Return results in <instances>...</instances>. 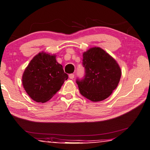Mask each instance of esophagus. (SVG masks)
Instances as JSON below:
<instances>
[{"instance_id":"esophagus-1","label":"esophagus","mask_w":150,"mask_h":150,"mask_svg":"<svg viewBox=\"0 0 150 150\" xmlns=\"http://www.w3.org/2000/svg\"><path fill=\"white\" fill-rule=\"evenodd\" d=\"M74 76H75V75L73 74V73H71V74L69 75V79H73V78H74Z\"/></svg>"}]
</instances>
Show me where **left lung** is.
<instances>
[{"label":"left lung","instance_id":"obj_1","mask_svg":"<svg viewBox=\"0 0 150 150\" xmlns=\"http://www.w3.org/2000/svg\"><path fill=\"white\" fill-rule=\"evenodd\" d=\"M83 56L84 76L76 81L81 94L93 102L104 100L118 86L122 75L120 67L100 47L91 48Z\"/></svg>","mask_w":150,"mask_h":150}]
</instances>
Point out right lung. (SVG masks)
Returning a JSON list of instances; mask_svg holds the SVG:
<instances>
[{"label": "right lung", "mask_w": 150, "mask_h": 150, "mask_svg": "<svg viewBox=\"0 0 150 150\" xmlns=\"http://www.w3.org/2000/svg\"><path fill=\"white\" fill-rule=\"evenodd\" d=\"M68 75L56 60V55L40 52L32 58L23 73L22 82L28 95L38 103H45L60 90Z\"/></svg>", "instance_id": "add662e5"}]
</instances>
